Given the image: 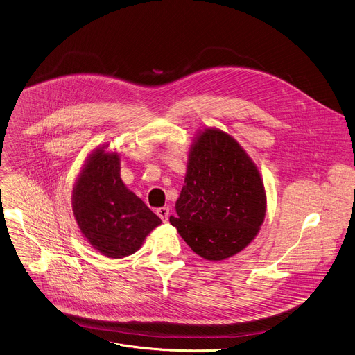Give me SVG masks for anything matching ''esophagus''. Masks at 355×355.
Masks as SVG:
<instances>
[{
	"instance_id": "1",
	"label": "esophagus",
	"mask_w": 355,
	"mask_h": 355,
	"mask_svg": "<svg viewBox=\"0 0 355 355\" xmlns=\"http://www.w3.org/2000/svg\"><path fill=\"white\" fill-rule=\"evenodd\" d=\"M156 213H157V216L162 218V221L163 223H167L168 221V216H170V209L168 207H159L157 210H156Z\"/></svg>"
}]
</instances>
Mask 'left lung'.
Returning <instances> with one entry per match:
<instances>
[{"instance_id":"1","label":"left lung","mask_w":355,"mask_h":355,"mask_svg":"<svg viewBox=\"0 0 355 355\" xmlns=\"http://www.w3.org/2000/svg\"><path fill=\"white\" fill-rule=\"evenodd\" d=\"M267 210L261 175L245 149L218 128L199 131L170 223L200 257L221 261L259 234Z\"/></svg>"}]
</instances>
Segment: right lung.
<instances>
[{
	"instance_id": "obj_1",
	"label": "right lung",
	"mask_w": 355,
	"mask_h": 355,
	"mask_svg": "<svg viewBox=\"0 0 355 355\" xmlns=\"http://www.w3.org/2000/svg\"><path fill=\"white\" fill-rule=\"evenodd\" d=\"M102 145L76 180L71 209L88 243L109 259L135 253L162 220L120 178V156Z\"/></svg>"
}]
</instances>
